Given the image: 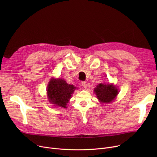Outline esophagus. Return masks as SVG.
I'll return each instance as SVG.
<instances>
[{
    "mask_svg": "<svg viewBox=\"0 0 157 157\" xmlns=\"http://www.w3.org/2000/svg\"><path fill=\"white\" fill-rule=\"evenodd\" d=\"M81 85L84 88H86L87 87V83L86 81H82L81 83Z\"/></svg>",
    "mask_w": 157,
    "mask_h": 157,
    "instance_id": "34e87169",
    "label": "esophagus"
}]
</instances>
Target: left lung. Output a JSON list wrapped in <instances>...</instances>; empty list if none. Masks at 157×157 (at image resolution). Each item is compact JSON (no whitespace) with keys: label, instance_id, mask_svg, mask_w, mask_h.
Instances as JSON below:
<instances>
[{"label":"left lung","instance_id":"left-lung-1","mask_svg":"<svg viewBox=\"0 0 157 157\" xmlns=\"http://www.w3.org/2000/svg\"><path fill=\"white\" fill-rule=\"evenodd\" d=\"M98 99L104 103L113 101L118 94V89L114 85L100 83L94 89Z\"/></svg>","mask_w":157,"mask_h":157}]
</instances>
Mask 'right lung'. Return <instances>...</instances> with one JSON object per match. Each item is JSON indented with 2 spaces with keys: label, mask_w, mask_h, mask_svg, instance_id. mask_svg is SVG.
I'll return each mask as SVG.
<instances>
[{
  "label": "right lung",
  "mask_w": 157,
  "mask_h": 157,
  "mask_svg": "<svg viewBox=\"0 0 157 157\" xmlns=\"http://www.w3.org/2000/svg\"><path fill=\"white\" fill-rule=\"evenodd\" d=\"M47 93L49 102L61 107L67 108V104L71 95L76 89L72 85H69L62 79H52L49 82Z\"/></svg>",
  "instance_id": "right-lung-1"
}]
</instances>
